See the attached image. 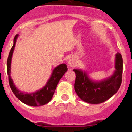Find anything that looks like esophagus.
Here are the masks:
<instances>
[{
    "mask_svg": "<svg viewBox=\"0 0 132 132\" xmlns=\"http://www.w3.org/2000/svg\"><path fill=\"white\" fill-rule=\"evenodd\" d=\"M75 65H76L75 61L73 59H71L69 61V66H71V67H74L75 66Z\"/></svg>",
    "mask_w": 132,
    "mask_h": 132,
    "instance_id": "obj_1",
    "label": "esophagus"
}]
</instances>
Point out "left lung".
<instances>
[{"label":"left lung","instance_id":"8db88e82","mask_svg":"<svg viewBox=\"0 0 132 132\" xmlns=\"http://www.w3.org/2000/svg\"><path fill=\"white\" fill-rule=\"evenodd\" d=\"M116 71L111 77L101 81H93L85 71L74 69L75 82L74 88L81 100L90 104H100L107 101L116 94L120 87L122 80L123 59L122 55H116Z\"/></svg>","mask_w":132,"mask_h":132}]
</instances>
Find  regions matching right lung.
<instances>
[{
	"mask_svg": "<svg viewBox=\"0 0 132 132\" xmlns=\"http://www.w3.org/2000/svg\"><path fill=\"white\" fill-rule=\"evenodd\" d=\"M18 35H16L14 39L13 46L12 47L7 59V73L9 75V85L15 96L22 101L23 103L31 106H39L48 103L52 100L53 95L56 89L57 85L61 78L63 76L65 72L67 71V65L65 64H61L53 69L51 77L49 79L46 85L39 90L33 93H24L16 88L13 82V80L10 77V65L12 54L16 45V39Z\"/></svg>",
	"mask_w": 132,
	"mask_h": 132,
	"instance_id": "add662e5",
	"label": "right lung"
}]
</instances>
